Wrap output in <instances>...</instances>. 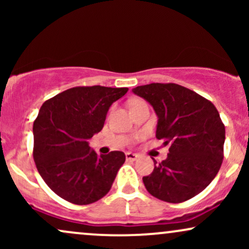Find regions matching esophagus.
<instances>
[{
  "label": "esophagus",
  "instance_id": "obj_1",
  "mask_svg": "<svg viewBox=\"0 0 249 249\" xmlns=\"http://www.w3.org/2000/svg\"><path fill=\"white\" fill-rule=\"evenodd\" d=\"M125 157H126L127 160L134 161V160H137V159H138L139 156H138V154L132 153V152H126V153H125Z\"/></svg>",
  "mask_w": 249,
  "mask_h": 249
}]
</instances>
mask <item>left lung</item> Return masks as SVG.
<instances>
[{
    "mask_svg": "<svg viewBox=\"0 0 249 249\" xmlns=\"http://www.w3.org/2000/svg\"><path fill=\"white\" fill-rule=\"evenodd\" d=\"M133 93L152 105L156 137L170 145L167 158L154 160L153 172L142 177L151 196L178 204L204 191L224 159L225 125L213 103L174 83H151Z\"/></svg>",
    "mask_w": 249,
    "mask_h": 249,
    "instance_id": "left-lung-1",
    "label": "left lung"
}]
</instances>
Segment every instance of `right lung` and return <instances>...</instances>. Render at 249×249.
<instances>
[{
	"label": "right lung",
	"instance_id": "obj_1",
	"mask_svg": "<svg viewBox=\"0 0 249 249\" xmlns=\"http://www.w3.org/2000/svg\"><path fill=\"white\" fill-rule=\"evenodd\" d=\"M127 88L68 89L43 103L34 122V160L45 184L67 201L89 205L107 196L125 161L112 151L98 156L89 139L104 126L108 107Z\"/></svg>",
	"mask_w": 249,
	"mask_h": 249
}]
</instances>
